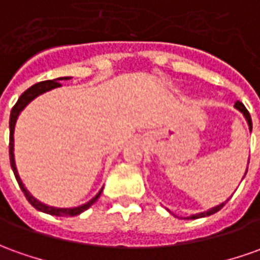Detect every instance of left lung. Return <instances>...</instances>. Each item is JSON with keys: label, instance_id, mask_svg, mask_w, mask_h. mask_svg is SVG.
Segmentation results:
<instances>
[{"label": "left lung", "instance_id": "left-lung-1", "mask_svg": "<svg viewBox=\"0 0 260 260\" xmlns=\"http://www.w3.org/2000/svg\"><path fill=\"white\" fill-rule=\"evenodd\" d=\"M235 109L238 110V112H241L243 114V117H245V120L248 121V126H249V130L252 132V120H250V114L249 112L246 110V107L243 106L241 102H236L235 103ZM248 164H249V161H248ZM246 173H248V167H246V171H245V175H246ZM245 175H243V178H245ZM231 198V197H229ZM229 198L226 200V201L221 202L219 205H215V207H212V208L207 209V211H204V212H198V214H194V215L191 216H187V218H184V219H198V218H205V216H209L212 215V214H215V212H218L219 209L222 208L223 205L226 204V202L229 201Z\"/></svg>", "mask_w": 260, "mask_h": 260}]
</instances>
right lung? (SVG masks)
Masks as SVG:
<instances>
[{
    "instance_id": "1",
    "label": "right lung",
    "mask_w": 260,
    "mask_h": 260,
    "mask_svg": "<svg viewBox=\"0 0 260 260\" xmlns=\"http://www.w3.org/2000/svg\"><path fill=\"white\" fill-rule=\"evenodd\" d=\"M69 76H63V78H58V79H53V80H45V82H41V83H37V85L31 86L28 90H25L22 94H21V98L18 99V102L15 103V106L12 107V110H11V116H10V162H11V168H12V171H14V175H15V178H17L18 184H19V187L22 189V192L26 197V200L29 201L34 208H37L38 211H41V212H45V214H49V215H55V216H75L79 215V214H82L83 211H86L87 208H90L94 202L98 201V198L102 194V191H103V188L100 189L98 194L93 197L90 201H87L86 204H82V205H79V207H72V208H58V207H52V205H48V204H45V202H41L39 200H37L34 195L26 189V187L24 185V182L21 180V177L18 174V170H17V164H15V154H14V132H15V124H17V120L19 117V114L21 112L24 110L25 107L28 106L29 103H31L32 100L37 99L39 94H44V93L49 92L52 89H56V87H60V83H59V80H69Z\"/></svg>"
}]
</instances>
